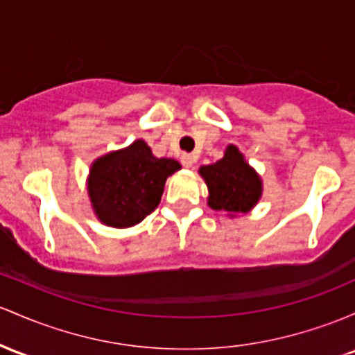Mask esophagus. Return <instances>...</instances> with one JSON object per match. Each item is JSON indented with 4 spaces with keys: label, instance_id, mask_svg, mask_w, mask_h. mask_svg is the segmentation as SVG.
Segmentation results:
<instances>
[{
    "label": "esophagus",
    "instance_id": "esophagus-1",
    "mask_svg": "<svg viewBox=\"0 0 355 355\" xmlns=\"http://www.w3.org/2000/svg\"><path fill=\"white\" fill-rule=\"evenodd\" d=\"M180 159H182V165L187 166V168H190V166H192L193 163H196V157H193V155H189V153L182 155Z\"/></svg>",
    "mask_w": 355,
    "mask_h": 355
}]
</instances>
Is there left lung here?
<instances>
[{"label":"left lung","mask_w":355,"mask_h":355,"mask_svg":"<svg viewBox=\"0 0 355 355\" xmlns=\"http://www.w3.org/2000/svg\"><path fill=\"white\" fill-rule=\"evenodd\" d=\"M200 175L209 187V205L214 210L244 214L259 200V177L236 146H227L224 158L214 165L202 166Z\"/></svg>","instance_id":"obj_1"}]
</instances>
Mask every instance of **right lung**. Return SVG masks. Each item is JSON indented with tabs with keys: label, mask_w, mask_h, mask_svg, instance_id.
I'll use <instances>...</instances> for the list:
<instances>
[{
	"label": "right lung",
	"mask_w": 355,
	"mask_h": 355,
	"mask_svg": "<svg viewBox=\"0 0 355 355\" xmlns=\"http://www.w3.org/2000/svg\"><path fill=\"white\" fill-rule=\"evenodd\" d=\"M180 163L157 158L138 139L123 151L99 158L89 175V197L97 217L111 227L139 224L158 207L163 187Z\"/></svg>",
	"instance_id": "obj_1"
}]
</instances>
